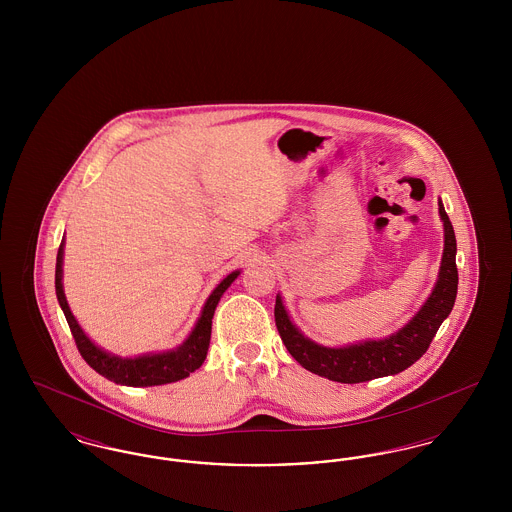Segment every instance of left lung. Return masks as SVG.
<instances>
[{
	"label": "left lung",
	"mask_w": 512,
	"mask_h": 512,
	"mask_svg": "<svg viewBox=\"0 0 512 512\" xmlns=\"http://www.w3.org/2000/svg\"><path fill=\"white\" fill-rule=\"evenodd\" d=\"M439 217L443 220V257L434 290L420 311L414 315L401 330L384 340H368L351 343L345 347H324L305 338L290 320V315L282 303V297L276 295L274 320L278 334L293 359L332 382L341 384H359L374 378L391 376L414 365L430 347L441 322L449 317L455 297H457V240L453 224L447 217L443 203L439 201Z\"/></svg>",
	"instance_id": "1"
}]
</instances>
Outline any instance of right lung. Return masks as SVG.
Listing matches in <instances>:
<instances>
[{
  "instance_id": "right-lung-1",
  "label": "right lung",
  "mask_w": 512,
  "mask_h": 512,
  "mask_svg": "<svg viewBox=\"0 0 512 512\" xmlns=\"http://www.w3.org/2000/svg\"><path fill=\"white\" fill-rule=\"evenodd\" d=\"M63 245H65V240L59 245L57 265H55L57 301L69 322V328L73 332L80 355L98 374L105 376L107 380H111L115 384H121V386L147 388V386H163V384H171V382H178L182 378H188L194 370L203 365V361L207 357L209 341H211V324H213L215 309L219 305L222 293L226 292L230 288V284L238 278L240 270H234L232 274H228L209 295V299L203 305L201 317L197 318V322H195L192 334L182 345H178L171 351H163V353H147V355H140L134 359H128V357L122 359V357L103 351L94 341L90 340L84 334V330L78 326L76 318L71 313L67 297L63 292V282H61L63 280Z\"/></svg>"
}]
</instances>
